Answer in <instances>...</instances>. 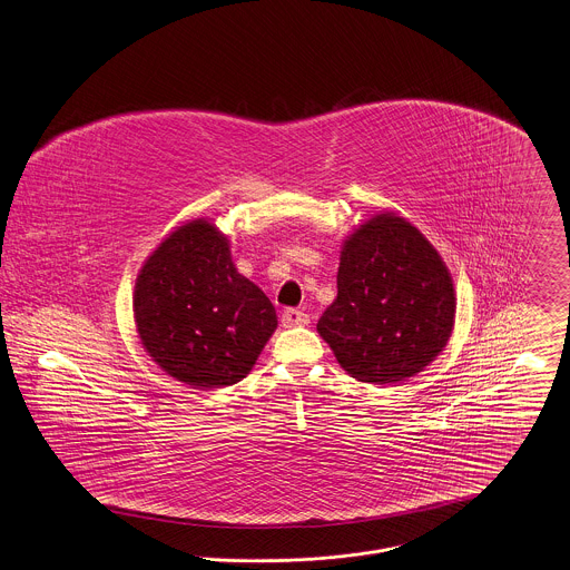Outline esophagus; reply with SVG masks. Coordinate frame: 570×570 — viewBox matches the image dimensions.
Instances as JSON below:
<instances>
[{"label":"esophagus","instance_id":"obj_1","mask_svg":"<svg viewBox=\"0 0 570 570\" xmlns=\"http://www.w3.org/2000/svg\"><path fill=\"white\" fill-rule=\"evenodd\" d=\"M307 323H309V316L302 312V309L291 307V309L282 312V325L284 327H305Z\"/></svg>","mask_w":570,"mask_h":570}]
</instances>
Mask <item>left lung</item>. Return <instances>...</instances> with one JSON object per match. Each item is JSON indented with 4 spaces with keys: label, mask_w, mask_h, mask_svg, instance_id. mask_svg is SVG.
<instances>
[{
    "label": "left lung",
    "mask_w": 570,
    "mask_h": 570,
    "mask_svg": "<svg viewBox=\"0 0 570 570\" xmlns=\"http://www.w3.org/2000/svg\"><path fill=\"white\" fill-rule=\"evenodd\" d=\"M456 314L450 271L415 226L379 213L346 236L337 297L316 330L364 383L415 376L445 348Z\"/></svg>",
    "instance_id": "1"
}]
</instances>
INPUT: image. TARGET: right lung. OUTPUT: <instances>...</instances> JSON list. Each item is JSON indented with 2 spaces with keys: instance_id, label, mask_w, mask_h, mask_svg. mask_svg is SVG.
<instances>
[{
  "instance_id": "right-lung-1",
  "label": "right lung",
  "mask_w": 570,
  "mask_h": 570,
  "mask_svg": "<svg viewBox=\"0 0 570 570\" xmlns=\"http://www.w3.org/2000/svg\"><path fill=\"white\" fill-rule=\"evenodd\" d=\"M134 314L153 362L198 390L245 379L277 327L273 303L236 271L228 238L206 219L176 228L148 256Z\"/></svg>"
}]
</instances>
